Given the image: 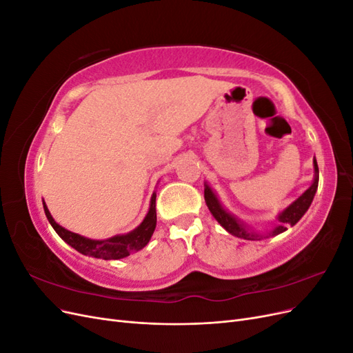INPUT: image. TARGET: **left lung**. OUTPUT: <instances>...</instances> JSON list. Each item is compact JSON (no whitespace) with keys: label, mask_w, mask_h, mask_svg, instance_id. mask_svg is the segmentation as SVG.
<instances>
[{"label":"left lung","mask_w":353,"mask_h":353,"mask_svg":"<svg viewBox=\"0 0 353 353\" xmlns=\"http://www.w3.org/2000/svg\"><path fill=\"white\" fill-rule=\"evenodd\" d=\"M318 179H319V170H318L316 159L314 157L312 184L309 185V188L302 196H299L293 203H290V205H288L284 210H281L279 213V216H276V219H279V225L272 227L266 234L256 232L252 227L248 225V223H244L236 215H232L231 212H228L225 208H223L216 193L212 190V187L208 183H205V201L208 205V209L212 213V216L221 223V227L223 230H227L230 234H232V236H236L239 239H244V240H262L265 237L279 236V234H281L287 230V225L293 227L299 221H301V218L305 215L306 210L309 209V206H311V203L314 200V196H315L316 188H318Z\"/></svg>","instance_id":"8db88e82"}]
</instances>
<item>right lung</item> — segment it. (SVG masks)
Listing matches in <instances>:
<instances>
[{
    "mask_svg": "<svg viewBox=\"0 0 353 353\" xmlns=\"http://www.w3.org/2000/svg\"><path fill=\"white\" fill-rule=\"evenodd\" d=\"M42 205H44V212L48 222L51 223V227L54 228V231L59 234L63 241H66L74 250H78L85 256H92V258L104 259V261L123 259L131 253H135L138 250H141L143 248H145L153 236L154 228H156V221H157L156 193H153L147 215L137 228H134L132 231L126 234H117V236H113L105 240H92V239L79 236V234L72 232L59 225V223L54 221V218L51 216L46 201H42Z\"/></svg>",
    "mask_w": 353,
    "mask_h": 353,
    "instance_id": "obj_1",
    "label": "right lung"
}]
</instances>
